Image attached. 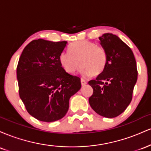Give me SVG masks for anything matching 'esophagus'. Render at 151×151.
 <instances>
[{
  "mask_svg": "<svg viewBox=\"0 0 151 151\" xmlns=\"http://www.w3.org/2000/svg\"><path fill=\"white\" fill-rule=\"evenodd\" d=\"M86 80H84V79H81V86H84V85H85V84H86Z\"/></svg>",
  "mask_w": 151,
  "mask_h": 151,
  "instance_id": "obj_1",
  "label": "esophagus"
}]
</instances>
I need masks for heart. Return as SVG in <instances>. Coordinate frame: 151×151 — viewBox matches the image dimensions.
<instances>
[{"label": "heart", "instance_id": "1", "mask_svg": "<svg viewBox=\"0 0 151 151\" xmlns=\"http://www.w3.org/2000/svg\"><path fill=\"white\" fill-rule=\"evenodd\" d=\"M69 50L70 52H62L59 56L60 65L67 73H74L79 64V72L84 77L99 75L106 67V51L96 43L86 40L77 41L70 45Z\"/></svg>", "mask_w": 151, "mask_h": 151}]
</instances>
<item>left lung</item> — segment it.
I'll list each match as a JSON object with an SVG mask.
<instances>
[{"mask_svg": "<svg viewBox=\"0 0 151 151\" xmlns=\"http://www.w3.org/2000/svg\"><path fill=\"white\" fill-rule=\"evenodd\" d=\"M99 39L108 59L103 72L89 81L93 88L89 102L99 115L111 119L122 114L132 100L138 78L136 62L131 48L116 35L104 33Z\"/></svg>", "mask_w": 151, "mask_h": 151, "instance_id": "left-lung-1", "label": "left lung"}]
</instances>
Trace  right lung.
Segmentation results:
<instances>
[{"label":"right lung","mask_w":151,"mask_h":151,"mask_svg":"<svg viewBox=\"0 0 151 151\" xmlns=\"http://www.w3.org/2000/svg\"><path fill=\"white\" fill-rule=\"evenodd\" d=\"M67 41L32 40L24 48L17 67L19 94L27 112L37 120H60L70 99L81 89L80 78L66 72L59 56Z\"/></svg>","instance_id":"obj_1"}]
</instances>
